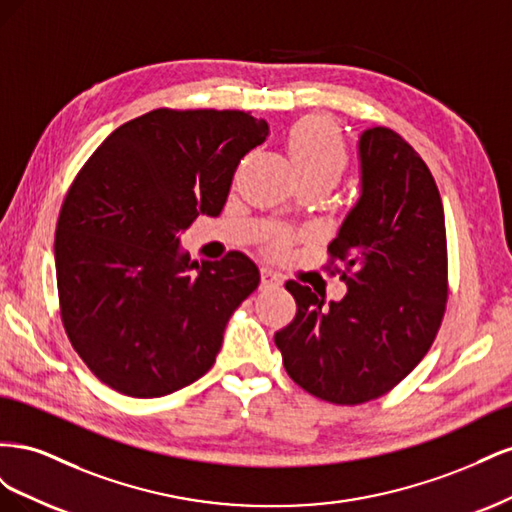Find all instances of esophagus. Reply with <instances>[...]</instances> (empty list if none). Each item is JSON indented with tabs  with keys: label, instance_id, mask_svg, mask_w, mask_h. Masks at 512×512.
Segmentation results:
<instances>
[{
	"label": "esophagus",
	"instance_id": "esophagus-1",
	"mask_svg": "<svg viewBox=\"0 0 512 512\" xmlns=\"http://www.w3.org/2000/svg\"><path fill=\"white\" fill-rule=\"evenodd\" d=\"M284 284V277L277 273V271H273V269H269V267H265L260 271V288L262 290H273V288H280Z\"/></svg>",
	"mask_w": 512,
	"mask_h": 512
}]
</instances>
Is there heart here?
<instances>
[{
  "label": "heart",
  "instance_id": "obj_1",
  "mask_svg": "<svg viewBox=\"0 0 512 512\" xmlns=\"http://www.w3.org/2000/svg\"><path fill=\"white\" fill-rule=\"evenodd\" d=\"M288 153L299 177H314L333 185L348 166L342 136L324 119H303L292 128Z\"/></svg>",
  "mask_w": 512,
  "mask_h": 512
}]
</instances>
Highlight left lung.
I'll use <instances>...</instances> for the list:
<instances>
[{"label": "left lung", "instance_id": "obj_1", "mask_svg": "<svg viewBox=\"0 0 512 512\" xmlns=\"http://www.w3.org/2000/svg\"><path fill=\"white\" fill-rule=\"evenodd\" d=\"M361 196L329 243L348 286L342 301L286 282L297 316L275 333L288 376L318 399L354 406L391 391L440 329L446 228L438 185L389 128L359 136Z\"/></svg>", "mask_w": 512, "mask_h": 512}]
</instances>
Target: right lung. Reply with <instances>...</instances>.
Here are the masks:
<instances>
[{
  "label": "right lung",
  "mask_w": 512,
  "mask_h": 512,
  "mask_svg": "<svg viewBox=\"0 0 512 512\" xmlns=\"http://www.w3.org/2000/svg\"><path fill=\"white\" fill-rule=\"evenodd\" d=\"M267 136L243 111L156 108L108 134L76 175L55 232L61 320L111 389L162 397L215 363L260 273L241 252L192 262L179 235L200 213L218 218L241 158Z\"/></svg>",
  "instance_id": "right-lung-1"
}]
</instances>
